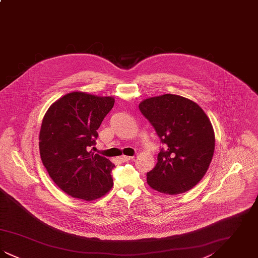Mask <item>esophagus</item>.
Here are the masks:
<instances>
[{
  "label": "esophagus",
  "instance_id": "1",
  "mask_svg": "<svg viewBox=\"0 0 258 258\" xmlns=\"http://www.w3.org/2000/svg\"><path fill=\"white\" fill-rule=\"evenodd\" d=\"M134 157H130V156H122L120 157V160H123V161H127V160H133Z\"/></svg>",
  "mask_w": 258,
  "mask_h": 258
}]
</instances>
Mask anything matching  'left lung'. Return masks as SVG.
Returning a JSON list of instances; mask_svg holds the SVG:
<instances>
[{"label":"left lung","instance_id":"8db88e82","mask_svg":"<svg viewBox=\"0 0 258 258\" xmlns=\"http://www.w3.org/2000/svg\"><path fill=\"white\" fill-rule=\"evenodd\" d=\"M139 109L154 126L160 143L149 185L166 195L191 189L204 177L215 151V134L207 115L192 100L166 94L147 98Z\"/></svg>","mask_w":258,"mask_h":258}]
</instances>
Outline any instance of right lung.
Returning <instances> with one entry per match:
<instances>
[{
  "label": "right lung",
  "instance_id": "add662e5",
  "mask_svg": "<svg viewBox=\"0 0 258 258\" xmlns=\"http://www.w3.org/2000/svg\"><path fill=\"white\" fill-rule=\"evenodd\" d=\"M111 97L70 93L49 107L39 133V153L51 179L69 196L86 201L113 185L110 160L89 151L99 125L114 105Z\"/></svg>",
  "mask_w": 258,
  "mask_h": 258
}]
</instances>
